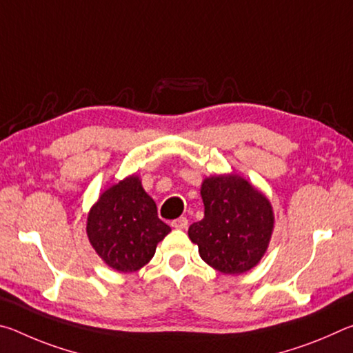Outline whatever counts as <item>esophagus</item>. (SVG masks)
<instances>
[{"mask_svg": "<svg viewBox=\"0 0 353 353\" xmlns=\"http://www.w3.org/2000/svg\"><path fill=\"white\" fill-rule=\"evenodd\" d=\"M171 225L174 227V229H179V230H187V227H188V219H187V218H183V216H181V218H177V219L172 221Z\"/></svg>", "mask_w": 353, "mask_h": 353, "instance_id": "esophagus-1", "label": "esophagus"}]
</instances>
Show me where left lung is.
I'll return each instance as SVG.
<instances>
[{
	"label": "left lung",
	"mask_w": 353,
	"mask_h": 353,
	"mask_svg": "<svg viewBox=\"0 0 353 353\" xmlns=\"http://www.w3.org/2000/svg\"><path fill=\"white\" fill-rule=\"evenodd\" d=\"M204 218L188 229L199 255L214 270L238 276L259 265L274 230L271 202L238 174L205 177Z\"/></svg>",
	"instance_id": "1"
}]
</instances>
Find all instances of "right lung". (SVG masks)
Here are the masks:
<instances>
[{
    "mask_svg": "<svg viewBox=\"0 0 353 353\" xmlns=\"http://www.w3.org/2000/svg\"><path fill=\"white\" fill-rule=\"evenodd\" d=\"M170 232L171 227L157 216V205L143 190L140 177L134 174L107 188L87 218L90 244L118 272L141 270Z\"/></svg>",
    "mask_w": 353,
    "mask_h": 353,
    "instance_id": "add662e5",
    "label": "right lung"
}]
</instances>
